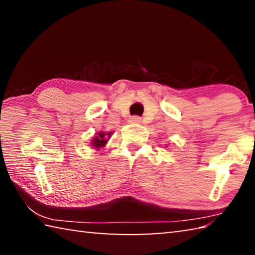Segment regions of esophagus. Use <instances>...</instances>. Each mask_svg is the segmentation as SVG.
<instances>
[{
	"label": "esophagus",
	"mask_w": 255,
	"mask_h": 255,
	"mask_svg": "<svg viewBox=\"0 0 255 255\" xmlns=\"http://www.w3.org/2000/svg\"><path fill=\"white\" fill-rule=\"evenodd\" d=\"M141 119L139 117H137V116H133V117L129 118V123L130 124H140Z\"/></svg>",
	"instance_id": "1"
}]
</instances>
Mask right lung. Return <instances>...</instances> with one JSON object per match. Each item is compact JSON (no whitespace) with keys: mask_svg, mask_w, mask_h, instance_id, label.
I'll use <instances>...</instances> for the list:
<instances>
[{"mask_svg":"<svg viewBox=\"0 0 255 255\" xmlns=\"http://www.w3.org/2000/svg\"><path fill=\"white\" fill-rule=\"evenodd\" d=\"M112 132L114 131H108V132L103 130L99 131L98 133H96V136L92 137L91 141H90V146H92V147L97 150L103 148L107 145L108 140L110 139Z\"/></svg>","mask_w":255,"mask_h":255,"instance_id":"obj_1","label":"right lung"}]
</instances>
